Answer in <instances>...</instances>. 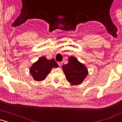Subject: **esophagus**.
I'll return each instance as SVG.
<instances>
[{
	"instance_id": "34e87169",
	"label": "esophagus",
	"mask_w": 122,
	"mask_h": 122,
	"mask_svg": "<svg viewBox=\"0 0 122 122\" xmlns=\"http://www.w3.org/2000/svg\"><path fill=\"white\" fill-rule=\"evenodd\" d=\"M58 65H59L60 66H62V62H58Z\"/></svg>"
}]
</instances>
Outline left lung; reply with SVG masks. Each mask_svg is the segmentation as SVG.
<instances>
[{
    "instance_id": "1",
    "label": "left lung",
    "mask_w": 122,
    "mask_h": 122,
    "mask_svg": "<svg viewBox=\"0 0 122 122\" xmlns=\"http://www.w3.org/2000/svg\"><path fill=\"white\" fill-rule=\"evenodd\" d=\"M66 79L72 85L81 84L88 75V70L76 57H70L68 63L62 66Z\"/></svg>"
}]
</instances>
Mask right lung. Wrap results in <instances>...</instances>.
I'll return each mask as SVG.
<instances>
[{"label":"right lung","instance_id":"add662e5","mask_svg":"<svg viewBox=\"0 0 122 122\" xmlns=\"http://www.w3.org/2000/svg\"><path fill=\"white\" fill-rule=\"evenodd\" d=\"M53 67H58L55 60L53 58L47 60L45 57H42L32 65L30 69V72L33 79L39 81L45 79Z\"/></svg>","mask_w":122,"mask_h":122}]
</instances>
